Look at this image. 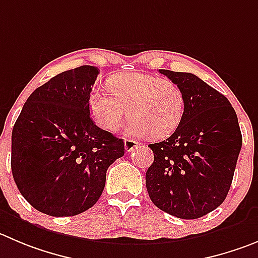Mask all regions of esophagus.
Returning a JSON list of instances; mask_svg holds the SVG:
<instances>
[{"label": "esophagus", "instance_id": "34e87169", "mask_svg": "<svg viewBox=\"0 0 258 258\" xmlns=\"http://www.w3.org/2000/svg\"><path fill=\"white\" fill-rule=\"evenodd\" d=\"M139 145H140V144L136 143V141L134 140H130V139H126V140H124V149H126V151H128V153L130 151L135 150Z\"/></svg>", "mask_w": 258, "mask_h": 258}]
</instances>
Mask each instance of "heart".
<instances>
[{
    "label": "heart",
    "instance_id": "b5f03b06",
    "mask_svg": "<svg viewBox=\"0 0 258 258\" xmlns=\"http://www.w3.org/2000/svg\"><path fill=\"white\" fill-rule=\"evenodd\" d=\"M108 85L110 90L95 88L89 98L94 121L105 131H114L128 113L132 117L126 132L141 139L169 136L182 122L183 91L169 79L126 72L113 76Z\"/></svg>",
    "mask_w": 258,
    "mask_h": 258
}]
</instances>
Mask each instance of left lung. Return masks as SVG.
I'll return each mask as SVG.
<instances>
[{"label": "left lung", "mask_w": 258, "mask_h": 258, "mask_svg": "<svg viewBox=\"0 0 258 258\" xmlns=\"http://www.w3.org/2000/svg\"><path fill=\"white\" fill-rule=\"evenodd\" d=\"M184 95L182 122L167 140L150 144L154 162L146 188L154 205L180 219L215 210L229 192L242 148L229 100L189 72L160 70Z\"/></svg>", "instance_id": "left-lung-1"}]
</instances>
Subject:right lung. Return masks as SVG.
I'll return each instance as SVG.
<instances>
[{
	"label": "right lung",
	"mask_w": 258,
	"mask_h": 258,
	"mask_svg": "<svg viewBox=\"0 0 258 258\" xmlns=\"http://www.w3.org/2000/svg\"><path fill=\"white\" fill-rule=\"evenodd\" d=\"M94 66L58 74L26 99L11 136V170L19 191L50 216H74L99 200L107 169L124 144L93 122Z\"/></svg>",
	"instance_id": "1"
}]
</instances>
